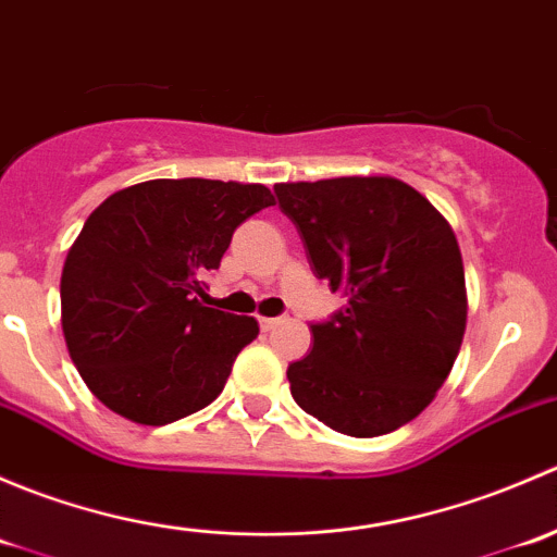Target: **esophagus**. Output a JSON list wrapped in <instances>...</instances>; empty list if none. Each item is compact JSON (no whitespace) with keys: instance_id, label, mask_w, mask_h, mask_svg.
<instances>
[{"instance_id":"1","label":"esophagus","mask_w":557,"mask_h":557,"mask_svg":"<svg viewBox=\"0 0 557 557\" xmlns=\"http://www.w3.org/2000/svg\"><path fill=\"white\" fill-rule=\"evenodd\" d=\"M280 320H283V318H261V325L269 331V329H274V325H277Z\"/></svg>"}]
</instances>
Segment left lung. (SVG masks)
I'll return each mask as SVG.
<instances>
[{
  "label": "left lung",
  "instance_id": "8db88e82",
  "mask_svg": "<svg viewBox=\"0 0 557 557\" xmlns=\"http://www.w3.org/2000/svg\"><path fill=\"white\" fill-rule=\"evenodd\" d=\"M274 194L314 274L347 296L288 367L296 404L358 440L401 429L434 401L463 342L469 299L450 223L391 174L277 183Z\"/></svg>",
  "mask_w": 557,
  "mask_h": 557
}]
</instances>
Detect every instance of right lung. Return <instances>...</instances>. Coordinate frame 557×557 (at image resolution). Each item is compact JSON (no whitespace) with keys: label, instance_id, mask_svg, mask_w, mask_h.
I'll use <instances>...</instances> for the list:
<instances>
[{"label":"right lung","instance_id":"add662e5","mask_svg":"<svg viewBox=\"0 0 557 557\" xmlns=\"http://www.w3.org/2000/svg\"><path fill=\"white\" fill-rule=\"evenodd\" d=\"M272 205L261 183L145 180L88 215L61 272V329L107 409L166 425L221 396L258 320L205 307L201 280L234 228Z\"/></svg>","mask_w":557,"mask_h":557}]
</instances>
